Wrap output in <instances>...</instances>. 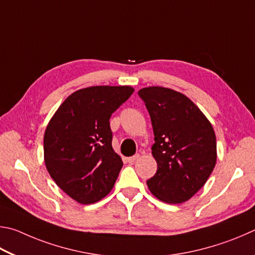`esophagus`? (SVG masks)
Segmentation results:
<instances>
[{"label": "esophagus", "instance_id": "34e87169", "mask_svg": "<svg viewBox=\"0 0 255 255\" xmlns=\"http://www.w3.org/2000/svg\"><path fill=\"white\" fill-rule=\"evenodd\" d=\"M139 158H140V154H135V155H133V157L128 158V161L130 163H133V162H135Z\"/></svg>", "mask_w": 255, "mask_h": 255}]
</instances>
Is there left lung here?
<instances>
[{"label": "left lung", "instance_id": "1", "mask_svg": "<svg viewBox=\"0 0 255 255\" xmlns=\"http://www.w3.org/2000/svg\"><path fill=\"white\" fill-rule=\"evenodd\" d=\"M153 128L152 155L158 164L146 181L155 197L168 204L187 202L202 187L216 164V136L212 124L194 102L170 88L139 91Z\"/></svg>", "mask_w": 255, "mask_h": 255}]
</instances>
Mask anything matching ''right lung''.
I'll return each instance as SVG.
<instances>
[{"instance_id":"add662e5","label":"right lung","mask_w":255,"mask_h":255,"mask_svg":"<svg viewBox=\"0 0 255 255\" xmlns=\"http://www.w3.org/2000/svg\"><path fill=\"white\" fill-rule=\"evenodd\" d=\"M134 92L131 86H92L69 95L43 136L49 175L79 204L96 203L113 188L123 162L112 148L110 119Z\"/></svg>"}]
</instances>
